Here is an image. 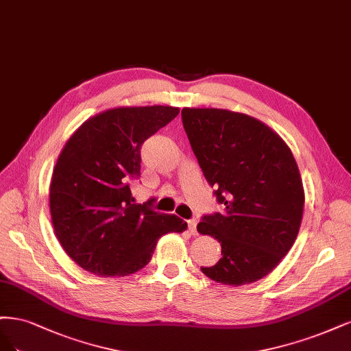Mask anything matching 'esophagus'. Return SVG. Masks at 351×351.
I'll return each mask as SVG.
<instances>
[{"label":"esophagus","instance_id":"esophagus-1","mask_svg":"<svg viewBox=\"0 0 351 351\" xmlns=\"http://www.w3.org/2000/svg\"><path fill=\"white\" fill-rule=\"evenodd\" d=\"M186 223H188V229H189L191 234H197V220L195 219H191Z\"/></svg>","mask_w":351,"mask_h":351}]
</instances>
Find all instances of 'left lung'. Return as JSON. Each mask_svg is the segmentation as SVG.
<instances>
[{"mask_svg":"<svg viewBox=\"0 0 351 351\" xmlns=\"http://www.w3.org/2000/svg\"><path fill=\"white\" fill-rule=\"evenodd\" d=\"M182 123L221 213L197 230L221 243V258L201 271L229 286L265 277L295 243L304 194L287 144L265 123L237 112L184 108Z\"/></svg>","mask_w":351,"mask_h":351,"instance_id":"obj_1","label":"left lung"}]
</instances>
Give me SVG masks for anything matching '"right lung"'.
<instances>
[{"label": "right lung", "instance_id": "right-lung-1", "mask_svg": "<svg viewBox=\"0 0 351 351\" xmlns=\"http://www.w3.org/2000/svg\"><path fill=\"white\" fill-rule=\"evenodd\" d=\"M179 114L172 106L115 108L87 119L55 165L49 206L61 246L74 263L101 277L130 276L150 263L160 236L184 232L154 199L134 204L141 145Z\"/></svg>", "mask_w": 351, "mask_h": 351}]
</instances>
